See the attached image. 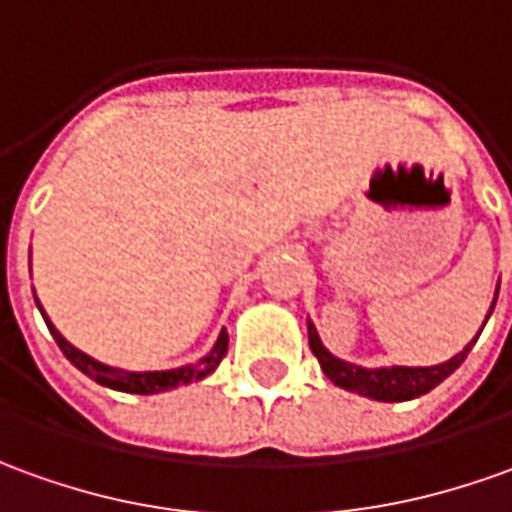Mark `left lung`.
<instances>
[{
    "instance_id": "left-lung-1",
    "label": "left lung",
    "mask_w": 512,
    "mask_h": 512,
    "mask_svg": "<svg viewBox=\"0 0 512 512\" xmlns=\"http://www.w3.org/2000/svg\"><path fill=\"white\" fill-rule=\"evenodd\" d=\"M499 291V288H496ZM493 311V308H490ZM479 339V336H476ZM474 339V342H476ZM474 342L468 344L462 353L446 361V364H437V367H381V370H367V367H356V364H347L342 358L330 356L328 350L322 347L319 336H316V328L308 322V344H311V353L319 358L322 370L328 375L330 381L336 387L350 389V392H358L364 398H375V401H412V398H420L431 389L437 387L440 381H446L448 375L454 373L460 367L465 356L471 353Z\"/></svg>"
}]
</instances>
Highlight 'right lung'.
Here are the masks:
<instances>
[{"mask_svg":"<svg viewBox=\"0 0 512 512\" xmlns=\"http://www.w3.org/2000/svg\"><path fill=\"white\" fill-rule=\"evenodd\" d=\"M38 311H41V305H38ZM41 314H44V311H41ZM44 322H47V328H50L52 339H55L58 347H61V353H64V356L69 358V361H72L83 375L95 378L97 384H103V387L120 389V392H134V395H154V392H165V389L201 381L204 375H210L212 370L221 364V358L227 356V347H229L227 330H221V336H218V342H215V347L210 350V356H204L198 364L179 367V370H165V373H125V370L106 367V364H100V361H95L92 356L81 353L78 347H72V344L66 342L58 330L52 328V322L47 319V314H44Z\"/></svg>","mask_w":512,"mask_h":512,"instance_id":"1","label":"right lung"}]
</instances>
